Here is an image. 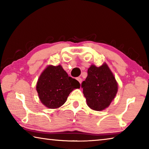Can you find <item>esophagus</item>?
<instances>
[{"label": "esophagus", "instance_id": "34e87169", "mask_svg": "<svg viewBox=\"0 0 149 149\" xmlns=\"http://www.w3.org/2000/svg\"><path fill=\"white\" fill-rule=\"evenodd\" d=\"M77 80L79 82V84H81L82 82V79L81 77H77Z\"/></svg>", "mask_w": 149, "mask_h": 149}]
</instances>
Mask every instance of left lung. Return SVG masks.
Here are the masks:
<instances>
[{"instance_id":"left-lung-1","label":"left lung","mask_w":149,"mask_h":149,"mask_svg":"<svg viewBox=\"0 0 149 149\" xmlns=\"http://www.w3.org/2000/svg\"><path fill=\"white\" fill-rule=\"evenodd\" d=\"M81 87L87 104L91 109L100 111L108 107L118 91V84L108 65H91Z\"/></svg>"}]
</instances>
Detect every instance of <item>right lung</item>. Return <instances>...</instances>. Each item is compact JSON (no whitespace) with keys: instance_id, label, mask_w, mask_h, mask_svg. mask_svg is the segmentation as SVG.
<instances>
[{"instance_id":"add662e5","label":"right lung","mask_w":149,"mask_h":149,"mask_svg":"<svg viewBox=\"0 0 149 149\" xmlns=\"http://www.w3.org/2000/svg\"><path fill=\"white\" fill-rule=\"evenodd\" d=\"M79 87V83L68 76L60 65H49L39 77L36 86L41 102L49 108L61 107L70 93Z\"/></svg>"}]
</instances>
